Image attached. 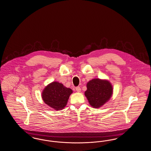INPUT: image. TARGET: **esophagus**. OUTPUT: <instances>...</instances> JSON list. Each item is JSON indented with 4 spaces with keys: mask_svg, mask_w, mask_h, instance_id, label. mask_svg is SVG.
Listing matches in <instances>:
<instances>
[{
    "mask_svg": "<svg viewBox=\"0 0 151 151\" xmlns=\"http://www.w3.org/2000/svg\"><path fill=\"white\" fill-rule=\"evenodd\" d=\"M76 91L78 92H80V91H81V88H80V86H77V87H76Z\"/></svg>",
    "mask_w": 151,
    "mask_h": 151,
    "instance_id": "34e87169",
    "label": "esophagus"
}]
</instances>
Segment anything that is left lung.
<instances>
[{
  "mask_svg": "<svg viewBox=\"0 0 151 151\" xmlns=\"http://www.w3.org/2000/svg\"><path fill=\"white\" fill-rule=\"evenodd\" d=\"M86 87L85 96L94 108H100L105 104L113 93L112 86L105 80L93 79L87 83Z\"/></svg>",
  "mask_w": 151,
  "mask_h": 151,
  "instance_id": "left-lung-1",
  "label": "left lung"
}]
</instances>
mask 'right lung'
Here are the masks:
<instances>
[{
	"label": "right lung",
	"instance_id": "1",
	"mask_svg": "<svg viewBox=\"0 0 151 151\" xmlns=\"http://www.w3.org/2000/svg\"><path fill=\"white\" fill-rule=\"evenodd\" d=\"M72 89L67 88L58 82H52L43 91L42 97L45 104L51 108L60 110L65 108Z\"/></svg>",
	"mask_w": 151,
	"mask_h": 151
}]
</instances>
